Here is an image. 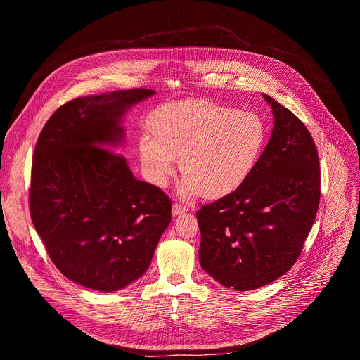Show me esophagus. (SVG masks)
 <instances>
[{
  "label": "esophagus",
  "mask_w": 360,
  "mask_h": 360,
  "mask_svg": "<svg viewBox=\"0 0 360 360\" xmlns=\"http://www.w3.org/2000/svg\"><path fill=\"white\" fill-rule=\"evenodd\" d=\"M188 211V207L186 205H182V203H174L172 207V215L174 217H178V215H182Z\"/></svg>",
  "instance_id": "1"
}]
</instances>
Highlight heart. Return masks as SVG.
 <instances>
[{"instance_id": "heart-1", "label": "heart", "mask_w": 360, "mask_h": 360, "mask_svg": "<svg viewBox=\"0 0 360 360\" xmlns=\"http://www.w3.org/2000/svg\"><path fill=\"white\" fill-rule=\"evenodd\" d=\"M150 131L139 138L146 178L165 186L181 155L179 193L210 198L235 191L252 172L266 125L255 112L238 111L211 99H185L162 105L150 118Z\"/></svg>"}]
</instances>
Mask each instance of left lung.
Instances as JSON below:
<instances>
[{"mask_svg":"<svg viewBox=\"0 0 360 360\" xmlns=\"http://www.w3.org/2000/svg\"><path fill=\"white\" fill-rule=\"evenodd\" d=\"M264 98L275 121L262 155L233 192L196 212L200 266L235 290L265 286L295 265L321 199L311 132L274 98Z\"/></svg>","mask_w":360,"mask_h":360,"instance_id":"obj_1","label":"left lung"}]
</instances>
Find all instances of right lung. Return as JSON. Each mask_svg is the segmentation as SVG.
<instances>
[{
	"label": "right lung",
	"mask_w": 360,
	"mask_h": 360,
	"mask_svg": "<svg viewBox=\"0 0 360 360\" xmlns=\"http://www.w3.org/2000/svg\"><path fill=\"white\" fill-rule=\"evenodd\" d=\"M146 88L82 96L44 125L32 157L30 212L46 253L72 282L114 292L148 269L171 222L172 200L138 181L124 155L121 120Z\"/></svg>",
	"instance_id": "right-lung-1"
}]
</instances>
